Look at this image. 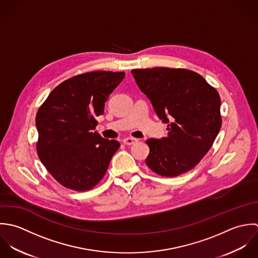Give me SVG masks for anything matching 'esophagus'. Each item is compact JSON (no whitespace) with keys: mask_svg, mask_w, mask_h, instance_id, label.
<instances>
[{"mask_svg":"<svg viewBox=\"0 0 258 258\" xmlns=\"http://www.w3.org/2000/svg\"><path fill=\"white\" fill-rule=\"evenodd\" d=\"M138 142L137 139H134V138H126L123 140V144L125 146H132V145H135L136 143Z\"/></svg>","mask_w":258,"mask_h":258,"instance_id":"34e87169","label":"esophagus"}]
</instances>
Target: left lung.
Wrapping results in <instances>:
<instances>
[{
	"mask_svg": "<svg viewBox=\"0 0 258 258\" xmlns=\"http://www.w3.org/2000/svg\"><path fill=\"white\" fill-rule=\"evenodd\" d=\"M132 74L159 118L168 123L166 138L147 141V165L166 177L192 169L221 127L217 91L200 74L186 69H136Z\"/></svg>",
	"mask_w": 258,
	"mask_h": 258,
	"instance_id": "obj_1",
	"label": "left lung"
}]
</instances>
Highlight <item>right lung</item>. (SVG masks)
<instances>
[{
	"label": "right lung",
	"instance_id": "right-lung-1",
	"mask_svg": "<svg viewBox=\"0 0 258 258\" xmlns=\"http://www.w3.org/2000/svg\"><path fill=\"white\" fill-rule=\"evenodd\" d=\"M123 72L96 71L70 78L55 87L39 107L37 154L62 186L87 191L103 177L119 148L94 130L96 116L124 78Z\"/></svg>",
	"mask_w": 258,
	"mask_h": 258
}]
</instances>
